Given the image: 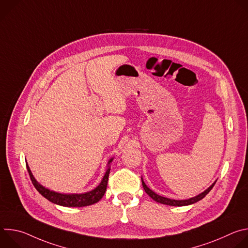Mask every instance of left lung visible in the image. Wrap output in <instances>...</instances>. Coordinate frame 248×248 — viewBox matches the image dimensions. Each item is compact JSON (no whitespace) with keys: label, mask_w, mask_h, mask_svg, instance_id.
I'll return each mask as SVG.
<instances>
[{"label":"left lung","mask_w":248,"mask_h":248,"mask_svg":"<svg viewBox=\"0 0 248 248\" xmlns=\"http://www.w3.org/2000/svg\"><path fill=\"white\" fill-rule=\"evenodd\" d=\"M141 181H142V186H143V188L145 190V192L153 199L155 200L156 202H159L161 204H166V205H170V206H186V205H190V204H193V203H196L197 201L203 199L209 192L210 190L213 188V186H215L216 182L214 184H212L211 186H209L206 190H204L202 193L192 197V198H189V199H186V200H174V199H170V198H167V197H164V196H161V195H158L157 193H155L154 191H152L146 185L145 183L143 182L142 178H141Z\"/></svg>","instance_id":"1"}]
</instances>
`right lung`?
<instances>
[{
    "instance_id": "obj_1",
    "label": "right lung",
    "mask_w": 248,
    "mask_h": 248,
    "mask_svg": "<svg viewBox=\"0 0 248 248\" xmlns=\"http://www.w3.org/2000/svg\"><path fill=\"white\" fill-rule=\"evenodd\" d=\"M113 161V158L109 160L108 162V170H106L105 175L103 176V179L99 186L94 188L91 191L81 193V194H64V193H59L55 192L53 190H50L43 186H41L35 178L33 176L28 165H26L30 180L34 186V187L38 190V192L44 196L46 199L51 201L52 203L64 206V207H84V206H89L94 203H97L105 194L106 189H107V185H108V180H109V174H110V163Z\"/></svg>"
}]
</instances>
